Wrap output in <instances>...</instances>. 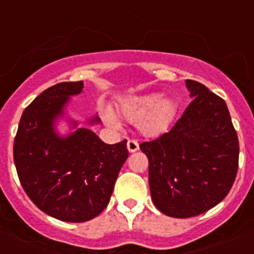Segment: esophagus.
I'll use <instances>...</instances> for the list:
<instances>
[{
  "label": "esophagus",
  "mask_w": 254,
  "mask_h": 254,
  "mask_svg": "<svg viewBox=\"0 0 254 254\" xmlns=\"http://www.w3.org/2000/svg\"><path fill=\"white\" fill-rule=\"evenodd\" d=\"M127 145V150L130 151V153H134V151H137L139 147L138 141H137V139H129Z\"/></svg>",
  "instance_id": "1"
}]
</instances>
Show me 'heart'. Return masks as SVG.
I'll return each instance as SVG.
<instances>
[{"instance_id": "1", "label": "heart", "mask_w": 254, "mask_h": 254, "mask_svg": "<svg viewBox=\"0 0 254 254\" xmlns=\"http://www.w3.org/2000/svg\"><path fill=\"white\" fill-rule=\"evenodd\" d=\"M121 112L131 123H138L141 130L147 135H157L165 131L175 113V104L163 100L159 92L131 96L121 105ZM112 121V117H108Z\"/></svg>"}]
</instances>
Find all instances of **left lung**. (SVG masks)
Instances as JSON below:
<instances>
[{
    "mask_svg": "<svg viewBox=\"0 0 254 254\" xmlns=\"http://www.w3.org/2000/svg\"><path fill=\"white\" fill-rule=\"evenodd\" d=\"M186 87L192 101L171 130L139 145L149 159L153 203L178 219L219 204L239 167V138L225 101L195 80Z\"/></svg>",
    "mask_w": 254,
    "mask_h": 254,
    "instance_id": "1",
    "label": "left lung"
}]
</instances>
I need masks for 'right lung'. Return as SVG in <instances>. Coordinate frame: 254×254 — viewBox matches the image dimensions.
Segmentation results:
<instances>
[{
  "label": "right lung",
  "mask_w": 254,
  "mask_h": 254,
  "mask_svg": "<svg viewBox=\"0 0 254 254\" xmlns=\"http://www.w3.org/2000/svg\"><path fill=\"white\" fill-rule=\"evenodd\" d=\"M83 81L47 88L22 113L14 138V163L22 187L38 208L58 220L83 223L103 212L127 161V139L103 142L87 127L65 137L55 131L71 96ZM88 123L99 124L97 116ZM72 127L76 121H71Z\"/></svg>",
  "instance_id": "add662e5"
}]
</instances>
